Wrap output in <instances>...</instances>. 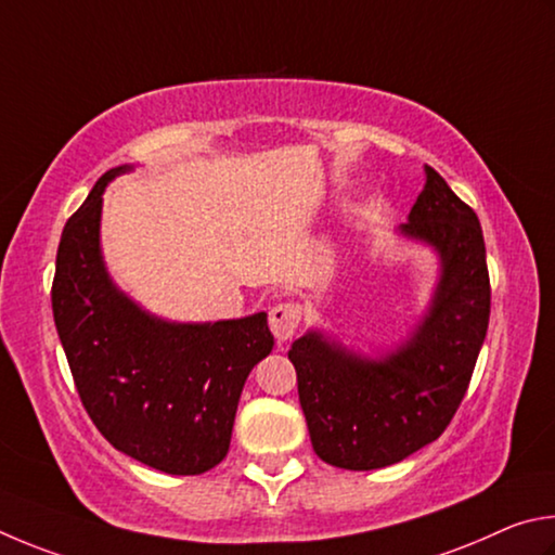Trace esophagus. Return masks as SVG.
<instances>
[{"instance_id": "obj_1", "label": "esophagus", "mask_w": 555, "mask_h": 555, "mask_svg": "<svg viewBox=\"0 0 555 555\" xmlns=\"http://www.w3.org/2000/svg\"><path fill=\"white\" fill-rule=\"evenodd\" d=\"M299 322H302V309L293 302H283L270 309V332L275 334L280 344L295 336Z\"/></svg>"}]
</instances>
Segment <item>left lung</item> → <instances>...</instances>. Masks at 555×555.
I'll use <instances>...</instances> for the list:
<instances>
[{
  "label": "left lung",
  "mask_w": 555,
  "mask_h": 555,
  "mask_svg": "<svg viewBox=\"0 0 555 555\" xmlns=\"http://www.w3.org/2000/svg\"><path fill=\"white\" fill-rule=\"evenodd\" d=\"M397 233L429 246L439 280L400 344L365 356L309 328L289 348L314 453L346 470H377L439 439L468 390L490 322L480 221L439 172Z\"/></svg>",
  "instance_id": "obj_1"
}]
</instances>
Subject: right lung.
I'll return each mask as SVG.
<instances>
[{"label":"right lung","mask_w":555,"mask_h":555,"mask_svg":"<svg viewBox=\"0 0 555 555\" xmlns=\"http://www.w3.org/2000/svg\"><path fill=\"white\" fill-rule=\"evenodd\" d=\"M104 172L67 219L55 258L53 319L75 387L116 451L168 475H199L229 453L241 390L272 351L268 314L168 322L121 293L104 266Z\"/></svg>","instance_id":"obj_1"}]
</instances>
